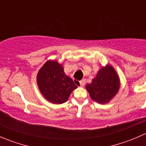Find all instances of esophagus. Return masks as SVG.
<instances>
[{"mask_svg":"<svg viewBox=\"0 0 146 146\" xmlns=\"http://www.w3.org/2000/svg\"><path fill=\"white\" fill-rule=\"evenodd\" d=\"M79 82H80V87H83L84 85H85V80H84V79H83V80H80V81Z\"/></svg>","mask_w":146,"mask_h":146,"instance_id":"34e87169","label":"esophagus"}]
</instances>
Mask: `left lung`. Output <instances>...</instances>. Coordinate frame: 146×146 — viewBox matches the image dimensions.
<instances>
[{
	"label": "left lung",
	"mask_w": 146,
	"mask_h": 146,
	"mask_svg": "<svg viewBox=\"0 0 146 146\" xmlns=\"http://www.w3.org/2000/svg\"><path fill=\"white\" fill-rule=\"evenodd\" d=\"M120 80L117 72L110 65L100 69L92 82L86 85L90 98L100 104L109 102L118 92Z\"/></svg>",
	"instance_id": "8db88e82"
}]
</instances>
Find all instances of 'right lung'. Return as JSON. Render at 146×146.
I'll return each instance as SVG.
<instances>
[{
	"label": "right lung",
	"mask_w": 146,
	"mask_h": 146,
	"mask_svg": "<svg viewBox=\"0 0 146 146\" xmlns=\"http://www.w3.org/2000/svg\"><path fill=\"white\" fill-rule=\"evenodd\" d=\"M36 82L41 93L48 102L62 104L77 88L70 78L64 73L62 65L57 61H46L39 70Z\"/></svg>",
	"instance_id": "right-lung-1"
}]
</instances>
